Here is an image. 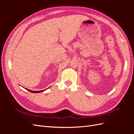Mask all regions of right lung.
Returning <instances> with one entry per match:
<instances>
[{
  "mask_svg": "<svg viewBox=\"0 0 134 134\" xmlns=\"http://www.w3.org/2000/svg\"><path fill=\"white\" fill-rule=\"evenodd\" d=\"M26 90H27V91H30V92H32V93H40V92H43V91H46V90H42V91H31V90H28V89H26Z\"/></svg>",
  "mask_w": 134,
  "mask_h": 134,
  "instance_id": "add662e5",
  "label": "right lung"
}]
</instances>
